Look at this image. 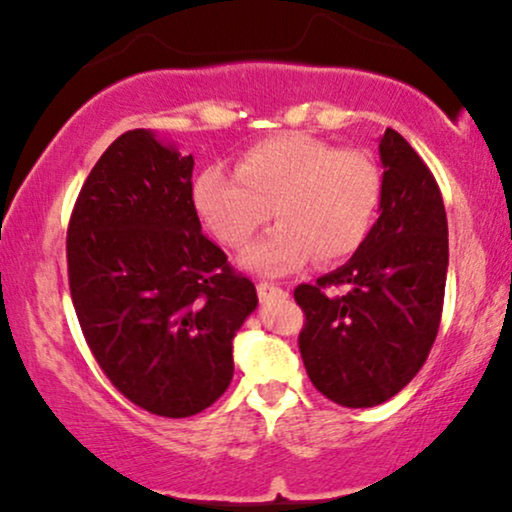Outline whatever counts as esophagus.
I'll use <instances>...</instances> for the list:
<instances>
[{
  "instance_id": "34e87169",
  "label": "esophagus",
  "mask_w": 512,
  "mask_h": 512,
  "mask_svg": "<svg viewBox=\"0 0 512 512\" xmlns=\"http://www.w3.org/2000/svg\"><path fill=\"white\" fill-rule=\"evenodd\" d=\"M257 296H260L262 303H267L272 301V298H284L286 291L281 289V286L269 284V281H260V284H257Z\"/></svg>"
}]
</instances>
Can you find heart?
<instances>
[{
	"label": "heart",
	"instance_id": "1",
	"mask_svg": "<svg viewBox=\"0 0 512 512\" xmlns=\"http://www.w3.org/2000/svg\"><path fill=\"white\" fill-rule=\"evenodd\" d=\"M383 199L373 158L310 134L264 139L240 156L236 173L211 166L197 175L192 202L221 243L243 248L269 221L279 226L243 252L260 274H284L315 255L330 264L354 255Z\"/></svg>",
	"mask_w": 512,
	"mask_h": 512
}]
</instances>
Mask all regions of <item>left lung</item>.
I'll return each mask as SVG.
<instances>
[{"label":"left lung","instance_id":"1","mask_svg":"<svg viewBox=\"0 0 512 512\" xmlns=\"http://www.w3.org/2000/svg\"><path fill=\"white\" fill-rule=\"evenodd\" d=\"M380 216L349 262L301 284L298 337L313 385L349 409L395 397L436 342L448 276V219L436 178L387 127Z\"/></svg>","mask_w":512,"mask_h":512}]
</instances>
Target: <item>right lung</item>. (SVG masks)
Segmentation results:
<instances>
[{
  "label": "right lung",
  "instance_id": "obj_1",
  "mask_svg": "<svg viewBox=\"0 0 512 512\" xmlns=\"http://www.w3.org/2000/svg\"><path fill=\"white\" fill-rule=\"evenodd\" d=\"M195 158L151 129L117 137L76 197L69 291L88 349L129 402L185 419L233 378V337L255 284L202 233Z\"/></svg>",
  "mask_w": 512,
  "mask_h": 512
}]
</instances>
